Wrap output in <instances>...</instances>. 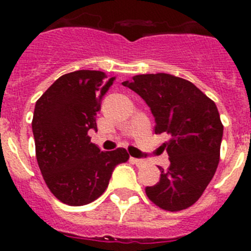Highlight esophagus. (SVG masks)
Wrapping results in <instances>:
<instances>
[{
    "mask_svg": "<svg viewBox=\"0 0 251 251\" xmlns=\"http://www.w3.org/2000/svg\"><path fill=\"white\" fill-rule=\"evenodd\" d=\"M130 161L133 162V163H134V165H137V166H143L146 163L145 161H143V159H139V158H130Z\"/></svg>",
    "mask_w": 251,
    "mask_h": 251,
    "instance_id": "1",
    "label": "esophagus"
}]
</instances>
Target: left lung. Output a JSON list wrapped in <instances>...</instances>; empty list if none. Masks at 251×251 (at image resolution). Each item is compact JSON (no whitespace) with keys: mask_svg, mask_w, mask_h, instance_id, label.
Instances as JSON below:
<instances>
[{"mask_svg":"<svg viewBox=\"0 0 251 251\" xmlns=\"http://www.w3.org/2000/svg\"><path fill=\"white\" fill-rule=\"evenodd\" d=\"M141 97L154 115V133H166L163 148L170 157L161 178L146 187L151 201L166 211L194 205L216 172L224 126L214 100L196 85L171 74H142L124 81Z\"/></svg>","mask_w":251,"mask_h":251,"instance_id":"obj_1","label":"left lung"}]
</instances>
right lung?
<instances>
[{"label":"right lung","instance_id":"right-lung-1","mask_svg":"<svg viewBox=\"0 0 251 251\" xmlns=\"http://www.w3.org/2000/svg\"><path fill=\"white\" fill-rule=\"evenodd\" d=\"M114 77L98 70L60 76L36 101L32 118L36 159L44 181L57 200L83 206L105 191L112 172L129 158L127 150L100 151L88 132Z\"/></svg>","mask_w":251,"mask_h":251}]
</instances>
